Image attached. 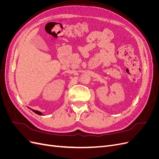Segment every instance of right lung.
<instances>
[{"label": "right lung", "mask_w": 159, "mask_h": 159, "mask_svg": "<svg viewBox=\"0 0 159 159\" xmlns=\"http://www.w3.org/2000/svg\"><path fill=\"white\" fill-rule=\"evenodd\" d=\"M30 109H32L31 108H30ZM32 111L33 112H34L35 113H36V114H38V115H42V113L40 112V111H37V110H34V109H32Z\"/></svg>", "instance_id": "1"}]
</instances>
